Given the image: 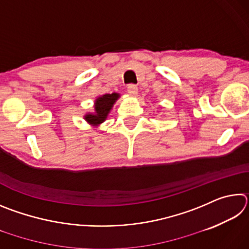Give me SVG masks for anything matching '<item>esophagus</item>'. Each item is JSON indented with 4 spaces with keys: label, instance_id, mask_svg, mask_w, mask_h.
Segmentation results:
<instances>
[{
    "label": "esophagus",
    "instance_id": "esophagus-1",
    "mask_svg": "<svg viewBox=\"0 0 249 249\" xmlns=\"http://www.w3.org/2000/svg\"><path fill=\"white\" fill-rule=\"evenodd\" d=\"M127 92L130 95H136L138 89H137V86H135V84H128L127 87Z\"/></svg>",
    "mask_w": 249,
    "mask_h": 249
}]
</instances>
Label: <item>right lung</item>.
<instances>
[{"label": "right lung", "mask_w": 249, "mask_h": 249, "mask_svg": "<svg viewBox=\"0 0 249 249\" xmlns=\"http://www.w3.org/2000/svg\"><path fill=\"white\" fill-rule=\"evenodd\" d=\"M120 94L112 93V94H105L103 96H100L99 99L95 101V113L94 114H88L84 119L87 120L88 123L92 125H98L101 124L102 122L107 119L109 109L112 108L113 104L115 103V101L119 99Z\"/></svg>", "instance_id": "obj_1"}]
</instances>
